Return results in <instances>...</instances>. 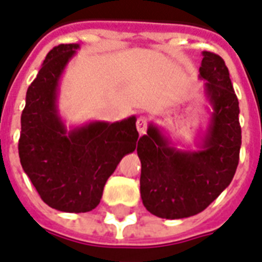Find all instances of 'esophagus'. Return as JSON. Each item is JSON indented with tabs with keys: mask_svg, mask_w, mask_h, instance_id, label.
<instances>
[{
	"mask_svg": "<svg viewBox=\"0 0 262 262\" xmlns=\"http://www.w3.org/2000/svg\"><path fill=\"white\" fill-rule=\"evenodd\" d=\"M136 126H137V130H139L140 135H144L145 132H147V126H148V121H147V118L143 117V115L137 118V121H136Z\"/></svg>",
	"mask_w": 262,
	"mask_h": 262,
	"instance_id": "1",
	"label": "esophagus"
}]
</instances>
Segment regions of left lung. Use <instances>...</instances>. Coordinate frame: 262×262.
<instances>
[{
    "mask_svg": "<svg viewBox=\"0 0 262 262\" xmlns=\"http://www.w3.org/2000/svg\"><path fill=\"white\" fill-rule=\"evenodd\" d=\"M199 77L206 81L213 113L199 151H177L152 123L140 137V192L145 209L161 219L201 213L232 181L242 144L239 101L224 60L203 52Z\"/></svg>",
    "mask_w": 262,
    "mask_h": 262,
    "instance_id": "8db88e82",
    "label": "left lung"
}]
</instances>
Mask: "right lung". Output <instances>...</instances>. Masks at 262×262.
<instances>
[{
    "label": "right lung",
    "instance_id": "obj_1",
    "mask_svg": "<svg viewBox=\"0 0 262 262\" xmlns=\"http://www.w3.org/2000/svg\"><path fill=\"white\" fill-rule=\"evenodd\" d=\"M78 48L61 43L47 55L27 89L19 139L20 163L41 199L67 213H86L99 205L105 181L139 139L136 117L67 132L56 107L57 86Z\"/></svg>",
    "mask_w": 262,
    "mask_h": 262
}]
</instances>
